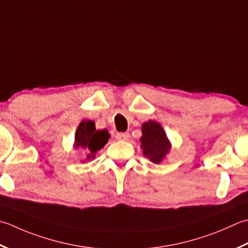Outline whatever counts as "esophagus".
Wrapping results in <instances>:
<instances>
[{
  "mask_svg": "<svg viewBox=\"0 0 248 248\" xmlns=\"http://www.w3.org/2000/svg\"><path fill=\"white\" fill-rule=\"evenodd\" d=\"M129 138H130V135L127 132H119L116 134V140H127Z\"/></svg>",
  "mask_w": 248,
  "mask_h": 248,
  "instance_id": "34e87169",
  "label": "esophagus"
}]
</instances>
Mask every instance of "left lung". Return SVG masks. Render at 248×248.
Wrapping results in <instances>:
<instances>
[{
    "label": "left lung",
    "instance_id": "left-lung-1",
    "mask_svg": "<svg viewBox=\"0 0 248 248\" xmlns=\"http://www.w3.org/2000/svg\"><path fill=\"white\" fill-rule=\"evenodd\" d=\"M140 140L143 155L155 164L161 163L172 147L162 125L156 120H148L142 124Z\"/></svg>",
    "mask_w": 248,
    "mask_h": 248
}]
</instances>
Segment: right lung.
Returning <instances> with one entry per match:
<instances>
[{"mask_svg": "<svg viewBox=\"0 0 248 248\" xmlns=\"http://www.w3.org/2000/svg\"><path fill=\"white\" fill-rule=\"evenodd\" d=\"M110 135L108 130H96L94 121L82 120L75 133L74 147L75 149H81L86 153V158L82 160L85 163L87 160L94 159L98 150L104 147V145L108 142Z\"/></svg>", "mask_w": 248, "mask_h": 248, "instance_id": "add662e5", "label": "right lung"}]
</instances>
